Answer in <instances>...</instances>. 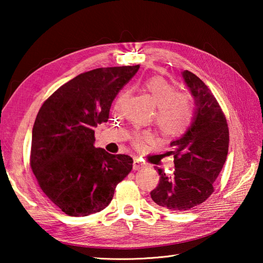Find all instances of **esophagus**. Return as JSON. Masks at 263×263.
Segmentation results:
<instances>
[{
    "mask_svg": "<svg viewBox=\"0 0 263 263\" xmlns=\"http://www.w3.org/2000/svg\"><path fill=\"white\" fill-rule=\"evenodd\" d=\"M143 167H144V164L141 163L140 159H139V158H135V159H133V170L138 171V170L143 168Z\"/></svg>",
    "mask_w": 263,
    "mask_h": 263,
    "instance_id": "1",
    "label": "esophagus"
}]
</instances>
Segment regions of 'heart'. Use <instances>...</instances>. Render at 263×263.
Returning <instances> with one entry per match:
<instances>
[{
  "mask_svg": "<svg viewBox=\"0 0 263 263\" xmlns=\"http://www.w3.org/2000/svg\"><path fill=\"white\" fill-rule=\"evenodd\" d=\"M142 89L157 106L155 122L160 132L168 137L182 135L191 123L194 113L191 96L184 92H177L170 82L160 77L149 78L142 83ZM149 139L148 132L137 133L133 137V144L137 148H142Z\"/></svg>",
  "mask_w": 263,
  "mask_h": 263,
  "instance_id": "b5f03b06",
  "label": "heart"
}]
</instances>
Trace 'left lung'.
Returning a JSON list of instances; mask_svg holds the SVG:
<instances>
[{"label": "left lung", "mask_w": 263, "mask_h": 263, "mask_svg": "<svg viewBox=\"0 0 263 263\" xmlns=\"http://www.w3.org/2000/svg\"><path fill=\"white\" fill-rule=\"evenodd\" d=\"M182 78L194 99L193 117L184 135L171 142L174 173L166 175L155 167L159 184L150 192L155 203L171 211L190 210L210 197L230 143L226 117L209 88L187 70Z\"/></svg>", "instance_id": "left-lung-1"}]
</instances>
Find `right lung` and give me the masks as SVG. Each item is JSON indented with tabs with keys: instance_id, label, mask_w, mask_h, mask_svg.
I'll return each mask as SVG.
<instances>
[{
	"instance_id": "1",
	"label": "right lung",
	"mask_w": 263,
	"mask_h": 263,
	"mask_svg": "<svg viewBox=\"0 0 263 263\" xmlns=\"http://www.w3.org/2000/svg\"><path fill=\"white\" fill-rule=\"evenodd\" d=\"M139 68H99L60 87L39 109L32 127L30 166L47 198L66 215L96 214L132 170L127 155L95 148V127Z\"/></svg>"
}]
</instances>
